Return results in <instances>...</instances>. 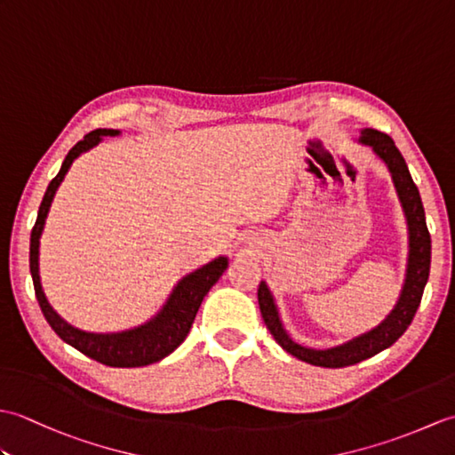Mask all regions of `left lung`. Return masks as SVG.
<instances>
[{
    "label": "left lung",
    "mask_w": 455,
    "mask_h": 455,
    "mask_svg": "<svg viewBox=\"0 0 455 455\" xmlns=\"http://www.w3.org/2000/svg\"><path fill=\"white\" fill-rule=\"evenodd\" d=\"M360 142L371 147V150L385 162V166L389 168L395 189H397V196L404 211V217H407L409 262L397 305H395L393 311L385 316V321L371 328V331L355 336L352 340H347L340 346L326 347V350H315V347L297 344L293 338L287 334L282 318H279V311L269 287L266 285V282H262L258 287L259 311H262L264 323L267 326V331L275 338V342L282 346L285 352L295 355L297 360L318 367L354 365L357 362L367 360V357L379 354L385 347L397 342L412 323L414 313H417V308L420 305L424 285H427L430 274V233L427 227V217H424L420 193L411 178L407 162H404L399 148L395 147L389 134L375 129H363Z\"/></svg>",
    "instance_id": "left-lung-1"
}]
</instances>
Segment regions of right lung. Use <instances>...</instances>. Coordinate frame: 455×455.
I'll return each mask as SVG.
<instances>
[{"mask_svg": "<svg viewBox=\"0 0 455 455\" xmlns=\"http://www.w3.org/2000/svg\"><path fill=\"white\" fill-rule=\"evenodd\" d=\"M115 134H119V131L95 129L85 134L84 140H80L70 152H68L60 172L56 173V178L51 183H48L41 207H38L36 222L31 230L28 267H31L36 301L41 305V311L46 318V323L51 324L52 331L60 336L66 344H70L76 350H80L82 354L103 365L142 367L160 362L162 357L170 355L183 340H186L189 328L193 321H196L203 297H205L209 293V289L219 282V277L228 266V259L225 256H219L212 259V262L196 269V272L181 277L178 285L173 287V291L170 293L166 305L160 308V313L150 318L148 323L134 326L131 331L109 334L84 332L80 328H74L72 324H68L64 318H60V315H58L51 307V303L46 301L41 285V275H38V246H41L44 220L48 215V209H51V203L56 196V189L62 183L68 170H70L72 162L78 158L82 152H88L95 144H100L103 137H115Z\"/></svg>", "mask_w": 455, "mask_h": 455, "instance_id": "right-lung-1", "label": "right lung"}]
</instances>
